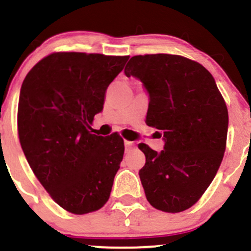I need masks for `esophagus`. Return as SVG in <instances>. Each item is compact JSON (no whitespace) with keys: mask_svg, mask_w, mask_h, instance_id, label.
I'll return each instance as SVG.
<instances>
[{"mask_svg":"<svg viewBox=\"0 0 251 251\" xmlns=\"http://www.w3.org/2000/svg\"><path fill=\"white\" fill-rule=\"evenodd\" d=\"M135 148V143L133 142H130V141H125V149L126 151H130L131 149Z\"/></svg>","mask_w":251,"mask_h":251,"instance_id":"esophagus-1","label":"esophagus"}]
</instances>
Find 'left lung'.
Masks as SVG:
<instances>
[{
    "mask_svg": "<svg viewBox=\"0 0 251 251\" xmlns=\"http://www.w3.org/2000/svg\"><path fill=\"white\" fill-rule=\"evenodd\" d=\"M125 75L143 83L146 123L165 142L160 153L138 146L146 155L138 174L147 201L165 212L189 209L212 182L226 149L228 111L215 78L194 60L163 53L135 55Z\"/></svg>",
    "mask_w": 251,
    "mask_h": 251,
    "instance_id": "1",
    "label": "left lung"
}]
</instances>
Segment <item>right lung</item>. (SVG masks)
<instances>
[{"mask_svg":"<svg viewBox=\"0 0 251 251\" xmlns=\"http://www.w3.org/2000/svg\"><path fill=\"white\" fill-rule=\"evenodd\" d=\"M127 59L52 53L23 81L18 108L23 151L53 201L73 214L96 211L109 199L124 141L116 133L93 135L90 124Z\"/></svg>","mask_w":251,"mask_h":251,"instance_id":"1","label":"right lung"}]
</instances>
